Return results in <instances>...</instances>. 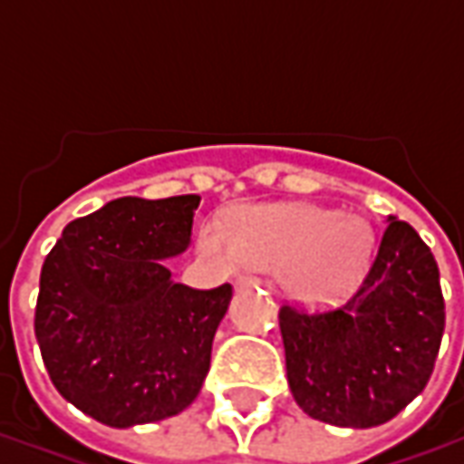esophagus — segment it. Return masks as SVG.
<instances>
[{
	"instance_id": "1",
	"label": "esophagus",
	"mask_w": 464,
	"mask_h": 464,
	"mask_svg": "<svg viewBox=\"0 0 464 464\" xmlns=\"http://www.w3.org/2000/svg\"><path fill=\"white\" fill-rule=\"evenodd\" d=\"M258 285H263L261 278H238V281H236V288H238V291H243V288H258Z\"/></svg>"
}]
</instances>
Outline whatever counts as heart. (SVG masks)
<instances>
[{"label": "heart", "instance_id": "obj_1", "mask_svg": "<svg viewBox=\"0 0 464 464\" xmlns=\"http://www.w3.org/2000/svg\"><path fill=\"white\" fill-rule=\"evenodd\" d=\"M198 246L223 271L241 263L281 271L283 288L305 305H321L353 291L368 273L372 231L360 216H338L308 203L261 206L236 216L226 233L206 221Z\"/></svg>", "mask_w": 464, "mask_h": 464}]
</instances>
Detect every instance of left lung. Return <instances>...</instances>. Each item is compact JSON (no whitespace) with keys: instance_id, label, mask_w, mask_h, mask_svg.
Returning a JSON list of instances; mask_svg holds the SVG:
<instances>
[{"instance_id":"left-lung-1","label":"left lung","mask_w":464,"mask_h":464,"mask_svg":"<svg viewBox=\"0 0 464 464\" xmlns=\"http://www.w3.org/2000/svg\"><path fill=\"white\" fill-rule=\"evenodd\" d=\"M375 258L343 308L283 305L285 372L305 415L335 428H375L428 385L445 331L435 256L412 226L385 218Z\"/></svg>"}]
</instances>
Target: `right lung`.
<instances>
[{"instance_id": "obj_1", "label": "right lung", "mask_w": 464, "mask_h": 464, "mask_svg": "<svg viewBox=\"0 0 464 464\" xmlns=\"http://www.w3.org/2000/svg\"><path fill=\"white\" fill-rule=\"evenodd\" d=\"M201 196H123L76 218L46 256L34 333L46 372L89 418L133 428L173 418L208 375L233 288L196 291L169 258L191 246Z\"/></svg>"}]
</instances>
